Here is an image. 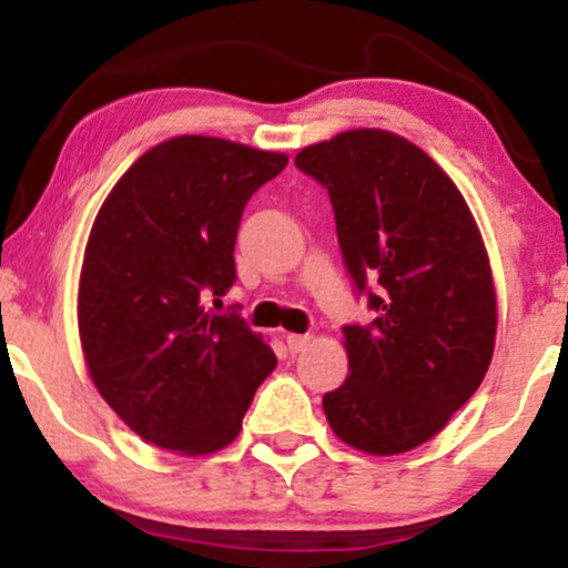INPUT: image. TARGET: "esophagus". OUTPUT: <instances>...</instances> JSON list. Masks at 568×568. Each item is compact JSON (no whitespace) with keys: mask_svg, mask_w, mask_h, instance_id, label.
I'll return each instance as SVG.
<instances>
[{"mask_svg":"<svg viewBox=\"0 0 568 568\" xmlns=\"http://www.w3.org/2000/svg\"><path fill=\"white\" fill-rule=\"evenodd\" d=\"M285 345L291 353H302L310 345V334H288L285 336Z\"/></svg>","mask_w":568,"mask_h":568,"instance_id":"34e87169","label":"esophagus"}]
</instances>
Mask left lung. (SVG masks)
<instances>
[{
    "label": "left lung",
    "instance_id": "1",
    "mask_svg": "<svg viewBox=\"0 0 568 568\" xmlns=\"http://www.w3.org/2000/svg\"><path fill=\"white\" fill-rule=\"evenodd\" d=\"M328 191L342 261L377 317L342 326L351 377L323 396L351 447L396 456L445 428L496 339L488 253L460 191L420 148L355 129L296 155Z\"/></svg>",
    "mask_w": 568,
    "mask_h": 568
}]
</instances>
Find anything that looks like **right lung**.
<instances>
[{"mask_svg":"<svg viewBox=\"0 0 568 568\" xmlns=\"http://www.w3.org/2000/svg\"><path fill=\"white\" fill-rule=\"evenodd\" d=\"M285 164L217 136H174L104 199L80 272V342L99 394L145 442L221 450L277 366L236 310L217 315L207 302L236 280L247 199Z\"/></svg>","mask_w":568,"mask_h":568,"instance_id":"1","label":"right lung"}]
</instances>
